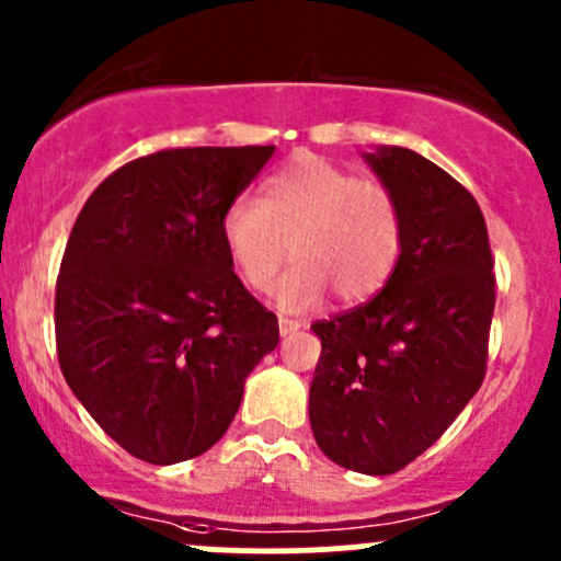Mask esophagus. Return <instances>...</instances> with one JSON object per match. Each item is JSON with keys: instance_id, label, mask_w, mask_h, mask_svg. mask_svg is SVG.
Returning a JSON list of instances; mask_svg holds the SVG:
<instances>
[{"instance_id": "1", "label": "esophagus", "mask_w": 561, "mask_h": 561, "mask_svg": "<svg viewBox=\"0 0 561 561\" xmlns=\"http://www.w3.org/2000/svg\"><path fill=\"white\" fill-rule=\"evenodd\" d=\"M298 328H301V322H298V320H287V317H279V333H282V336H290V333H296Z\"/></svg>"}]
</instances>
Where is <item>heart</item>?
Returning <instances> with one entry per match:
<instances>
[{
    "label": "heart",
    "mask_w": 561,
    "mask_h": 561,
    "mask_svg": "<svg viewBox=\"0 0 561 561\" xmlns=\"http://www.w3.org/2000/svg\"><path fill=\"white\" fill-rule=\"evenodd\" d=\"M236 274L254 293L282 279L279 307L307 312L328 290L342 304L380 293L404 249V217L388 186L355 179L317 154H298L260 190V201L239 197L219 222Z\"/></svg>",
    "instance_id": "heart-1"
}]
</instances>
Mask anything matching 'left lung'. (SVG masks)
Segmentation results:
<instances>
[{
	"instance_id": "left-lung-1",
	"label": "left lung",
	"mask_w": 561,
	"mask_h": 561,
	"mask_svg": "<svg viewBox=\"0 0 561 561\" xmlns=\"http://www.w3.org/2000/svg\"><path fill=\"white\" fill-rule=\"evenodd\" d=\"M404 217V249L380 293L317 320L309 388L320 450L393 474L432 448L483 386L496 279L483 211L467 186L401 146L366 154Z\"/></svg>"
}]
</instances>
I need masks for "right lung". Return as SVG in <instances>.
<instances>
[{"label": "right lung", "mask_w": 561, "mask_h": 561, "mask_svg": "<svg viewBox=\"0 0 561 561\" xmlns=\"http://www.w3.org/2000/svg\"><path fill=\"white\" fill-rule=\"evenodd\" d=\"M274 146L162 149L113 171L78 214L56 279V353L129 456L206 454L279 322L241 285L219 222Z\"/></svg>", "instance_id": "add662e5"}]
</instances>
